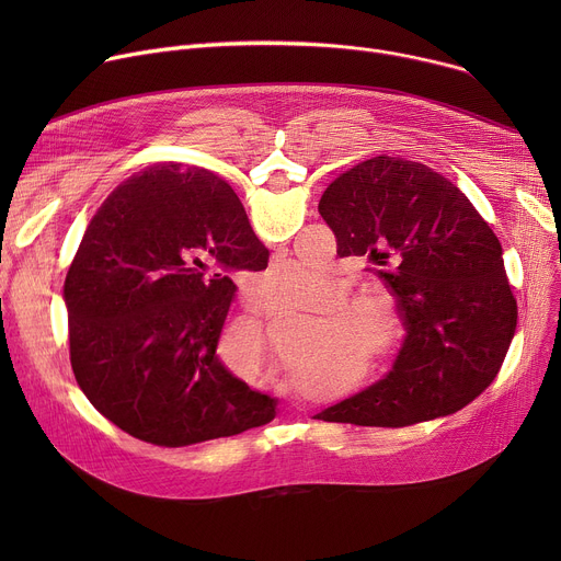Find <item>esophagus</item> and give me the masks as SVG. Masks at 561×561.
<instances>
[{
    "label": "esophagus",
    "instance_id": "obj_1",
    "mask_svg": "<svg viewBox=\"0 0 561 561\" xmlns=\"http://www.w3.org/2000/svg\"><path fill=\"white\" fill-rule=\"evenodd\" d=\"M331 288H333V284H331Z\"/></svg>",
    "mask_w": 561,
    "mask_h": 561
}]
</instances>
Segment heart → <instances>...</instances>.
I'll use <instances>...</instances> for the list:
<instances>
[{
	"mask_svg": "<svg viewBox=\"0 0 561 561\" xmlns=\"http://www.w3.org/2000/svg\"><path fill=\"white\" fill-rule=\"evenodd\" d=\"M329 275L304 262H279L268 266L255 282V295L260 304L273 312H288L297 308H312L322 304L329 290ZM346 286L333 284L324 308L310 324L304 340L301 362L297 375L312 373V366L342 359L355 331L368 324L370 314L386 310L388 299L379 288H359L346 298ZM224 342H228L237 359V377L249 383L262 381L273 373V344L266 329L257 322H234L228 327Z\"/></svg>",
	"mask_w": 561,
	"mask_h": 561,
	"instance_id": "b5f03b06",
	"label": "heart"
}]
</instances>
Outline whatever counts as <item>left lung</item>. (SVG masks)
Listing matches in <instances>:
<instances>
[{"mask_svg":"<svg viewBox=\"0 0 561 561\" xmlns=\"http://www.w3.org/2000/svg\"><path fill=\"white\" fill-rule=\"evenodd\" d=\"M319 215L337 237V255L375 266L407 340L386 379L314 417L402 428L468 407L497 377L517 329L491 226L450 180L388 154L335 178Z\"/></svg>","mask_w":561,"mask_h":561,"instance_id":"left-lung-1","label":"left lung"}]
</instances>
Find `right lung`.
<instances>
[{"label": "right lung", "mask_w": 561, "mask_h": 561, "mask_svg": "<svg viewBox=\"0 0 561 561\" xmlns=\"http://www.w3.org/2000/svg\"><path fill=\"white\" fill-rule=\"evenodd\" d=\"M268 251L228 182L162 164L119 184L64 282L75 379L124 433L167 448L268 424L277 402L215 357L234 271Z\"/></svg>", "instance_id": "1"}]
</instances>
